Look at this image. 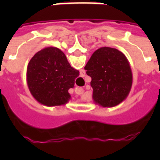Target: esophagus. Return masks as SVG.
I'll return each instance as SVG.
<instances>
[{"label":"esophagus","instance_id":"esophagus-1","mask_svg":"<svg viewBox=\"0 0 160 160\" xmlns=\"http://www.w3.org/2000/svg\"><path fill=\"white\" fill-rule=\"evenodd\" d=\"M74 92L78 95H81V94H83L84 92V89L83 88H76L75 90H74Z\"/></svg>","mask_w":160,"mask_h":160}]
</instances>
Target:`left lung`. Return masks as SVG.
Listing matches in <instances>:
<instances>
[{"label": "left lung", "mask_w": 160, "mask_h": 160, "mask_svg": "<svg viewBox=\"0 0 160 160\" xmlns=\"http://www.w3.org/2000/svg\"><path fill=\"white\" fill-rule=\"evenodd\" d=\"M92 78V99L102 107H114L126 99L133 82L130 65L123 53L114 48L101 47L85 66Z\"/></svg>", "instance_id": "8db88e82"}]
</instances>
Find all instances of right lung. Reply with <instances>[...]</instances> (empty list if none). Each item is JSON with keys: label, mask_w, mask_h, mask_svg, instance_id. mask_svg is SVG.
Instances as JSON below:
<instances>
[{"label": "right lung", "mask_w": 160, "mask_h": 160, "mask_svg": "<svg viewBox=\"0 0 160 160\" xmlns=\"http://www.w3.org/2000/svg\"><path fill=\"white\" fill-rule=\"evenodd\" d=\"M79 74L61 49L46 47L28 63L26 80L30 92L38 103L49 107L60 106L71 98L68 90L74 87Z\"/></svg>", "instance_id": "right-lung-1"}]
</instances>
